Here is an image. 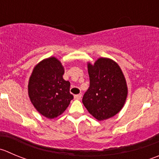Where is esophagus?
<instances>
[{
  "instance_id": "esophagus-1",
  "label": "esophagus",
  "mask_w": 159,
  "mask_h": 159,
  "mask_svg": "<svg viewBox=\"0 0 159 159\" xmlns=\"http://www.w3.org/2000/svg\"><path fill=\"white\" fill-rule=\"evenodd\" d=\"M81 94H78V95H75V99L79 100L81 99Z\"/></svg>"
}]
</instances>
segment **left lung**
Instances as JSON below:
<instances>
[{"mask_svg": "<svg viewBox=\"0 0 159 159\" xmlns=\"http://www.w3.org/2000/svg\"><path fill=\"white\" fill-rule=\"evenodd\" d=\"M90 84L83 95L82 102L98 120H104L118 113L127 95L125 78L120 67L112 60L99 58L88 64Z\"/></svg>", "mask_w": 159, "mask_h": 159, "instance_id": "left-lung-1", "label": "left lung"}]
</instances>
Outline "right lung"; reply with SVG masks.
I'll return each instance as SVG.
<instances>
[{"instance_id": "obj_1", "label": "right lung", "mask_w": 159, "mask_h": 159, "mask_svg": "<svg viewBox=\"0 0 159 159\" xmlns=\"http://www.w3.org/2000/svg\"><path fill=\"white\" fill-rule=\"evenodd\" d=\"M61 63L50 57L39 63L29 78V95L34 107L49 119L58 116L65 111L74 98L70 93V82L63 78Z\"/></svg>"}]
</instances>
